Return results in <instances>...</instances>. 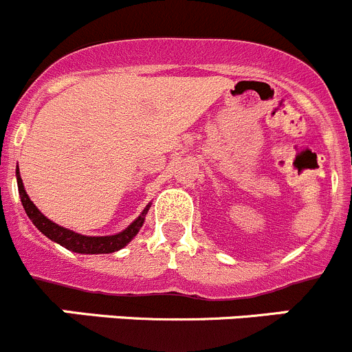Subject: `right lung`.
<instances>
[{
	"label": "right lung",
	"instance_id": "right-lung-1",
	"mask_svg": "<svg viewBox=\"0 0 352 352\" xmlns=\"http://www.w3.org/2000/svg\"><path fill=\"white\" fill-rule=\"evenodd\" d=\"M16 184H19V193H20V200H22L23 208H25L27 215L32 221V224L43 232L44 236L51 239V241L58 243V245L65 246L66 250L75 253H87V255H96V253H114L118 250L124 248L131 239L137 236V232L140 231V228L144 226L145 222V214H147L148 207L128 226L124 231L118 232V234L113 236H83L78 234L75 231H69V229L61 228V226L54 224L53 221L46 217L44 214H41L39 208L34 205V201L30 200L29 195H27L25 188H23L22 177H20V171L16 168Z\"/></svg>",
	"mask_w": 352,
	"mask_h": 352
}]
</instances>
